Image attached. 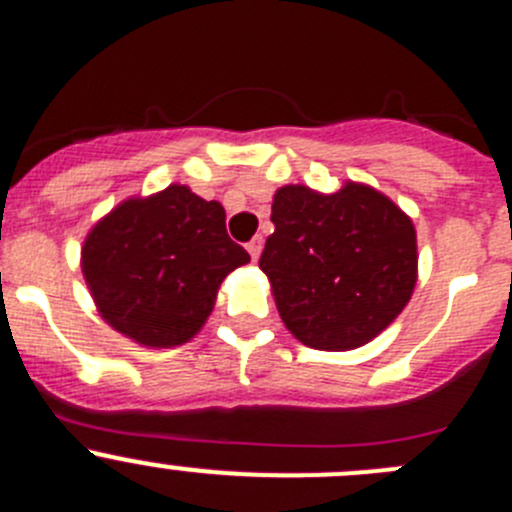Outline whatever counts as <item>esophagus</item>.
<instances>
[{"instance_id":"34e87169","label":"esophagus","mask_w":512,"mask_h":512,"mask_svg":"<svg viewBox=\"0 0 512 512\" xmlns=\"http://www.w3.org/2000/svg\"><path fill=\"white\" fill-rule=\"evenodd\" d=\"M261 246H264V238H261V236H253V238H251V241H248V243H246V248H248V253H251V259H253V261L259 259V253H261Z\"/></svg>"}]
</instances>
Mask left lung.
I'll list each match as a JSON object with an SVG mask.
<instances>
[{
    "label": "left lung",
    "instance_id": "1",
    "mask_svg": "<svg viewBox=\"0 0 512 512\" xmlns=\"http://www.w3.org/2000/svg\"><path fill=\"white\" fill-rule=\"evenodd\" d=\"M271 221L276 231L259 266L281 319L306 347H362L407 306L417 281L415 226L382 193L359 183L332 196L284 186Z\"/></svg>",
    "mask_w": 512,
    "mask_h": 512
}]
</instances>
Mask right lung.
<instances>
[{
    "mask_svg": "<svg viewBox=\"0 0 512 512\" xmlns=\"http://www.w3.org/2000/svg\"><path fill=\"white\" fill-rule=\"evenodd\" d=\"M221 203L186 186L133 198L102 218L82 248V274L107 324L145 347L193 337L221 281L248 264Z\"/></svg>",
    "mask_w": 512,
    "mask_h": 512,
    "instance_id": "right-lung-1",
    "label": "right lung"
}]
</instances>
